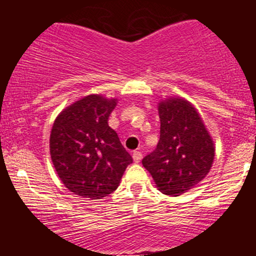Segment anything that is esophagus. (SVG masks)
Masks as SVG:
<instances>
[{
    "instance_id": "esophagus-1",
    "label": "esophagus",
    "mask_w": 256,
    "mask_h": 256,
    "mask_svg": "<svg viewBox=\"0 0 256 256\" xmlns=\"http://www.w3.org/2000/svg\"><path fill=\"white\" fill-rule=\"evenodd\" d=\"M132 158H134V162H135V164H138V162L142 160V154L138 151H135L132 154Z\"/></svg>"
}]
</instances>
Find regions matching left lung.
Here are the masks:
<instances>
[{"label":"left lung","mask_w":256,"mask_h":256,"mask_svg":"<svg viewBox=\"0 0 256 256\" xmlns=\"http://www.w3.org/2000/svg\"><path fill=\"white\" fill-rule=\"evenodd\" d=\"M160 141L142 160L164 194H183L204 180L212 168L216 146L192 102L168 96L158 102Z\"/></svg>","instance_id":"left-lung-1"}]
</instances>
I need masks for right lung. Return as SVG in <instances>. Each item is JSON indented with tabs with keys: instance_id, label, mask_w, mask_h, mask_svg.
<instances>
[{
	"instance_id": "1",
	"label": "right lung",
	"mask_w": 256,
	"mask_h": 256,
	"mask_svg": "<svg viewBox=\"0 0 256 256\" xmlns=\"http://www.w3.org/2000/svg\"><path fill=\"white\" fill-rule=\"evenodd\" d=\"M118 99L92 94L56 118L49 138L50 158L63 184L74 194L102 200L120 184L132 157L109 126Z\"/></svg>"
}]
</instances>
